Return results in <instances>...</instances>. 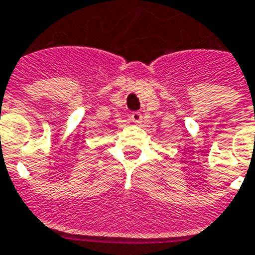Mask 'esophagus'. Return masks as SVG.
<instances>
[{
    "mask_svg": "<svg viewBox=\"0 0 255 255\" xmlns=\"http://www.w3.org/2000/svg\"><path fill=\"white\" fill-rule=\"evenodd\" d=\"M129 119H131V122L133 124H140L143 116H141V114H139V112H133V114H131V116H129Z\"/></svg>",
    "mask_w": 255,
    "mask_h": 255,
    "instance_id": "34e87169",
    "label": "esophagus"
}]
</instances>
